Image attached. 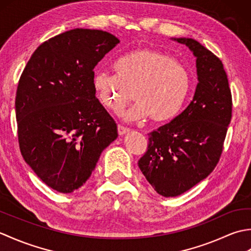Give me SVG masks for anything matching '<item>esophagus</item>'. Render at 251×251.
Segmentation results:
<instances>
[{"instance_id":"esophagus-1","label":"esophagus","mask_w":251,"mask_h":251,"mask_svg":"<svg viewBox=\"0 0 251 251\" xmlns=\"http://www.w3.org/2000/svg\"><path fill=\"white\" fill-rule=\"evenodd\" d=\"M117 131H119L120 136H123V135H125L126 132L129 131V128H127V127H124L122 125H119V126H117Z\"/></svg>"}]
</instances>
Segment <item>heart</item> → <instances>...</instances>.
<instances>
[{
	"instance_id": "heart-1",
	"label": "heart",
	"mask_w": 251,
	"mask_h": 251,
	"mask_svg": "<svg viewBox=\"0 0 251 251\" xmlns=\"http://www.w3.org/2000/svg\"><path fill=\"white\" fill-rule=\"evenodd\" d=\"M113 75L97 73L94 89L106 109L119 113L130 100L136 102L123 113L125 121L150 116L166 122L178 114L190 89V75L182 63L162 51L138 49L126 52L112 65Z\"/></svg>"
}]
</instances>
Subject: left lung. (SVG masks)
Returning a JSON list of instances; mask_svg holds the SVG:
<instances>
[{"label":"left lung","instance_id":"8db88e82","mask_svg":"<svg viewBox=\"0 0 251 251\" xmlns=\"http://www.w3.org/2000/svg\"><path fill=\"white\" fill-rule=\"evenodd\" d=\"M196 57L193 100L178 116L149 134L142 174L159 195L184 193L210 175L221 156L232 117V95L221 60L199 42L173 37Z\"/></svg>","mask_w":251,"mask_h":251}]
</instances>
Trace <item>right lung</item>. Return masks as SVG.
<instances>
[{
    "instance_id": "1",
    "label": "right lung",
    "mask_w": 251,
    "mask_h": 251,
    "mask_svg": "<svg viewBox=\"0 0 251 251\" xmlns=\"http://www.w3.org/2000/svg\"><path fill=\"white\" fill-rule=\"evenodd\" d=\"M119 43L102 30L66 31L37 47L20 76L15 110L21 155L60 193L81 188L117 138L116 123L96 98L94 68Z\"/></svg>"
}]
</instances>
